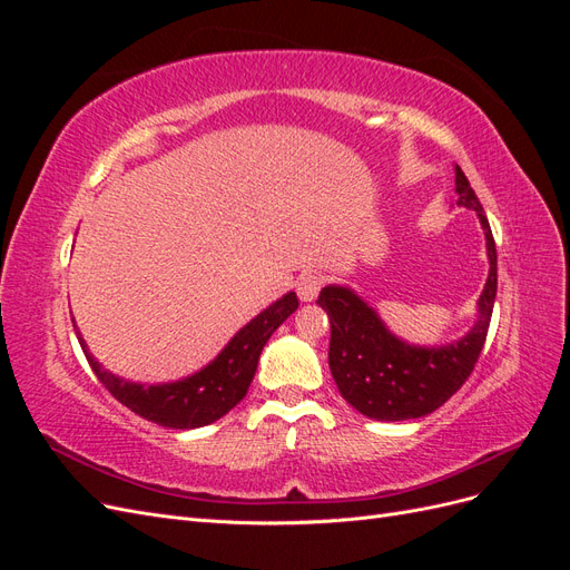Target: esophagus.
<instances>
[{
	"label": "esophagus",
	"instance_id": "34e87169",
	"mask_svg": "<svg viewBox=\"0 0 570 570\" xmlns=\"http://www.w3.org/2000/svg\"><path fill=\"white\" fill-rule=\"evenodd\" d=\"M321 292V278L318 275L306 273L297 281V295L302 302H314Z\"/></svg>",
	"mask_w": 570,
	"mask_h": 570
}]
</instances>
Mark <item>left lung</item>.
Masks as SVG:
<instances>
[{
	"label": "left lung",
	"mask_w": 570,
	"mask_h": 570,
	"mask_svg": "<svg viewBox=\"0 0 570 570\" xmlns=\"http://www.w3.org/2000/svg\"><path fill=\"white\" fill-rule=\"evenodd\" d=\"M456 206L475 212L485 233L490 273L475 304L471 331L446 344H411L396 337L375 308L347 285H325L318 306L331 318L327 364L340 394L375 421H411L440 409L465 383L488 337L497 297V247L490 220L469 178L454 166Z\"/></svg>",
	"instance_id": "left-lung-1"
}]
</instances>
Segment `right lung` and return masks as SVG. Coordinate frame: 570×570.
<instances>
[{"label": "right lung", "mask_w": 570, "mask_h": 570, "mask_svg": "<svg viewBox=\"0 0 570 570\" xmlns=\"http://www.w3.org/2000/svg\"><path fill=\"white\" fill-rule=\"evenodd\" d=\"M299 299L295 292H287L281 299H275L262 314L254 316L245 327L230 337V342L209 361L202 371L183 377L174 383L142 385L118 377L107 371L92 356L88 342L82 340L78 325L76 335L80 347L88 356L99 383L105 385L116 400L135 411L151 423L174 428V430H193L209 425L245 400L252 385V377L258 366L264 344L278 331L285 318L297 312Z\"/></svg>", "instance_id": "add662e5"}]
</instances>
